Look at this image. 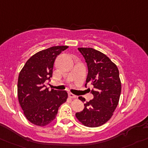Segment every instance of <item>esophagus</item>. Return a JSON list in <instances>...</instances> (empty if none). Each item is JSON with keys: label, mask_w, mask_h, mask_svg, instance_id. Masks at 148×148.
<instances>
[{"label": "esophagus", "mask_w": 148, "mask_h": 148, "mask_svg": "<svg viewBox=\"0 0 148 148\" xmlns=\"http://www.w3.org/2000/svg\"><path fill=\"white\" fill-rule=\"evenodd\" d=\"M69 96L70 98H71V99H76V98L77 97V96H75V95H74L73 93H69Z\"/></svg>", "instance_id": "34e87169"}]
</instances>
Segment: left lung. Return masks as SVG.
I'll list each match as a JSON object with an SVG mask.
<instances>
[{
	"label": "left lung",
	"instance_id": "1",
	"mask_svg": "<svg viewBox=\"0 0 148 148\" xmlns=\"http://www.w3.org/2000/svg\"><path fill=\"white\" fill-rule=\"evenodd\" d=\"M85 58L88 73L87 84L90 83L93 99L84 103V110L76 113L79 122L88 127H98L107 123L112 116L119 102L121 82L115 64L102 52L93 48H78ZM79 99L85 101V98Z\"/></svg>",
	"mask_w": 148,
	"mask_h": 148
}]
</instances>
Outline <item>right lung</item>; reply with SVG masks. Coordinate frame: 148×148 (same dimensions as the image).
<instances>
[{"instance_id": "1", "label": "right lung", "mask_w": 148, "mask_h": 148, "mask_svg": "<svg viewBox=\"0 0 148 148\" xmlns=\"http://www.w3.org/2000/svg\"><path fill=\"white\" fill-rule=\"evenodd\" d=\"M69 47L55 46L37 52L27 60L18 77L17 95L25 116L39 126L50 123L68 98L66 90L47 88L58 55Z\"/></svg>"}]
</instances>
